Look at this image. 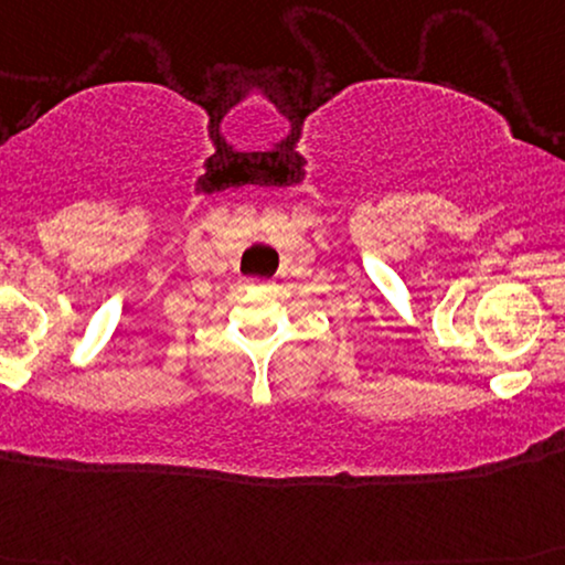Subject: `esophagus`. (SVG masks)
<instances>
[{
    "label": "esophagus",
    "instance_id": "1",
    "mask_svg": "<svg viewBox=\"0 0 565 565\" xmlns=\"http://www.w3.org/2000/svg\"><path fill=\"white\" fill-rule=\"evenodd\" d=\"M254 282H262V285H267L269 280H259V277H254Z\"/></svg>",
    "mask_w": 565,
    "mask_h": 565
}]
</instances>
